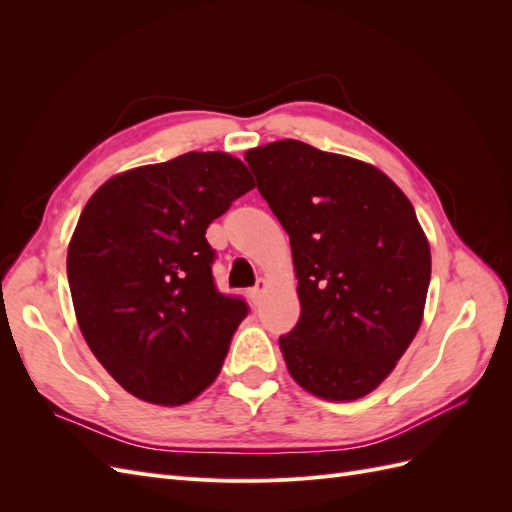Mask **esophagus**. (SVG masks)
Listing matches in <instances>:
<instances>
[{"label": "esophagus", "mask_w": 512, "mask_h": 512, "mask_svg": "<svg viewBox=\"0 0 512 512\" xmlns=\"http://www.w3.org/2000/svg\"><path fill=\"white\" fill-rule=\"evenodd\" d=\"M269 288V282L267 280H262V277H260V280L256 282V286L250 290V299H252V303H258L260 299H262V294H265V290Z\"/></svg>", "instance_id": "esophagus-1"}]
</instances>
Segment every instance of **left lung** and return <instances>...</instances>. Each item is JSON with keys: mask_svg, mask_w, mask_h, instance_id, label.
Wrapping results in <instances>:
<instances>
[{"mask_svg": "<svg viewBox=\"0 0 512 512\" xmlns=\"http://www.w3.org/2000/svg\"><path fill=\"white\" fill-rule=\"evenodd\" d=\"M245 162L290 237L301 303L280 337L290 376L327 401L369 395L423 322L431 252L412 203L376 166L292 138Z\"/></svg>", "mask_w": 512, "mask_h": 512, "instance_id": "8db88e82", "label": "left lung"}]
</instances>
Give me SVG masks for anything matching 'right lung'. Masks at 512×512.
<instances>
[{
    "instance_id": "right-lung-1",
    "label": "right lung",
    "mask_w": 512,
    "mask_h": 512,
    "mask_svg": "<svg viewBox=\"0 0 512 512\" xmlns=\"http://www.w3.org/2000/svg\"><path fill=\"white\" fill-rule=\"evenodd\" d=\"M230 153L136 166L87 200L68 245L87 346L130 395L181 406L218 378L247 305L215 290L209 224L254 188Z\"/></svg>"
}]
</instances>
